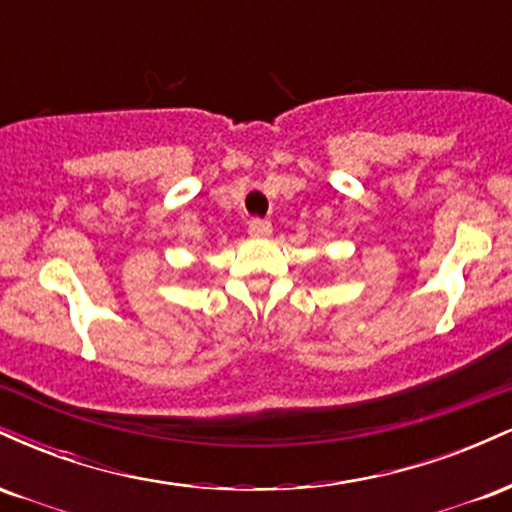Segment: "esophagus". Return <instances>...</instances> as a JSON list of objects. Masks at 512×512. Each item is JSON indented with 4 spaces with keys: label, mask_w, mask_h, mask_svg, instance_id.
<instances>
[{
    "label": "esophagus",
    "mask_w": 512,
    "mask_h": 512,
    "mask_svg": "<svg viewBox=\"0 0 512 512\" xmlns=\"http://www.w3.org/2000/svg\"><path fill=\"white\" fill-rule=\"evenodd\" d=\"M248 233H250V238H269V233H272V223L252 219L248 223Z\"/></svg>",
    "instance_id": "34e87169"
}]
</instances>
